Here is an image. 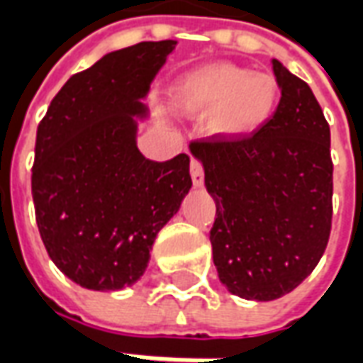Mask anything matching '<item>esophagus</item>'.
Masks as SVG:
<instances>
[{
  "mask_svg": "<svg viewBox=\"0 0 363 363\" xmlns=\"http://www.w3.org/2000/svg\"><path fill=\"white\" fill-rule=\"evenodd\" d=\"M190 177H192V184L194 186H202L204 184V169L198 159H190Z\"/></svg>",
  "mask_w": 363,
  "mask_h": 363,
  "instance_id": "34e87169",
  "label": "esophagus"
}]
</instances>
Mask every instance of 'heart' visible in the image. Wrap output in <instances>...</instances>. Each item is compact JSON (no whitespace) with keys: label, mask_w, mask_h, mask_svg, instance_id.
Returning <instances> with one entry per match:
<instances>
[{"label":"heart","mask_w":363,"mask_h":363,"mask_svg":"<svg viewBox=\"0 0 363 363\" xmlns=\"http://www.w3.org/2000/svg\"><path fill=\"white\" fill-rule=\"evenodd\" d=\"M280 85L270 74L213 62L174 85V103L189 116H206L208 130L221 140H245L259 134L276 112Z\"/></svg>","instance_id":"b5f03b06"}]
</instances>
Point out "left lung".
<instances>
[{
	"label": "left lung",
	"instance_id": "1",
	"mask_svg": "<svg viewBox=\"0 0 363 363\" xmlns=\"http://www.w3.org/2000/svg\"><path fill=\"white\" fill-rule=\"evenodd\" d=\"M281 96L259 134L190 143L216 202L213 264L233 296L272 301L319 264L333 220L330 128L311 87L272 60Z\"/></svg>",
	"mask_w": 363,
	"mask_h": 363
}]
</instances>
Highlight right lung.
<instances>
[{
  "label": "right lung",
  "mask_w": 363,
  "mask_h": 363,
  "mask_svg": "<svg viewBox=\"0 0 363 363\" xmlns=\"http://www.w3.org/2000/svg\"><path fill=\"white\" fill-rule=\"evenodd\" d=\"M174 40L111 52L72 75L36 130L33 200L54 264L82 288L140 280L155 237L192 186L190 157L157 163L138 150V120Z\"/></svg>",
  "instance_id": "right-lung-1"
}]
</instances>
